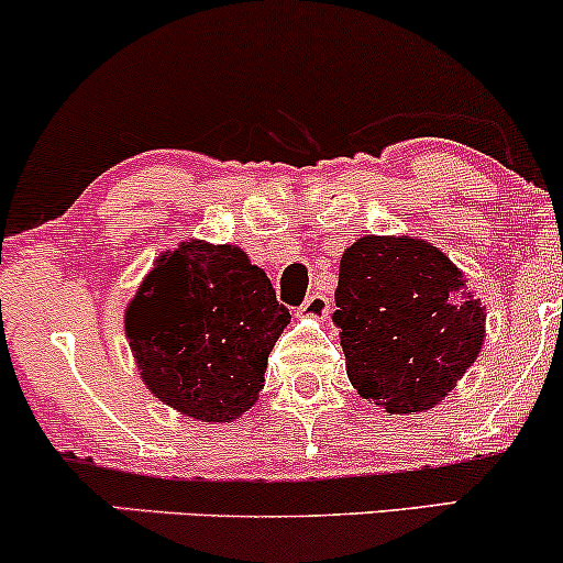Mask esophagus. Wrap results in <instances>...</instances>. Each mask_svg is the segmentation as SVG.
Returning a JSON list of instances; mask_svg holds the SVG:
<instances>
[{"label": "esophagus", "mask_w": 563, "mask_h": 563, "mask_svg": "<svg viewBox=\"0 0 563 563\" xmlns=\"http://www.w3.org/2000/svg\"><path fill=\"white\" fill-rule=\"evenodd\" d=\"M296 312H299L301 318L322 320V318H328V312H331V301H328L325 294H309Z\"/></svg>", "instance_id": "1"}]
</instances>
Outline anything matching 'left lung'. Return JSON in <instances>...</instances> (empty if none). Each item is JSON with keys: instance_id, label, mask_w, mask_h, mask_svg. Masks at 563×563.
Masks as SVG:
<instances>
[{"instance_id": "left-lung-1", "label": "left lung", "mask_w": 563, "mask_h": 563, "mask_svg": "<svg viewBox=\"0 0 563 563\" xmlns=\"http://www.w3.org/2000/svg\"><path fill=\"white\" fill-rule=\"evenodd\" d=\"M333 325L354 389L391 416H412L452 391L476 360L484 307L434 245L367 235L341 256Z\"/></svg>"}]
</instances>
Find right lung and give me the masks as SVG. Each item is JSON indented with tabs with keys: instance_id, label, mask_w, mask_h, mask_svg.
<instances>
[{
	"instance_id": "right-lung-1",
	"label": "right lung",
	"mask_w": 563,
	"mask_h": 563,
	"mask_svg": "<svg viewBox=\"0 0 563 563\" xmlns=\"http://www.w3.org/2000/svg\"><path fill=\"white\" fill-rule=\"evenodd\" d=\"M290 309L238 245L183 243L164 254L126 309V335L147 389L206 423L243 416Z\"/></svg>"
}]
</instances>
